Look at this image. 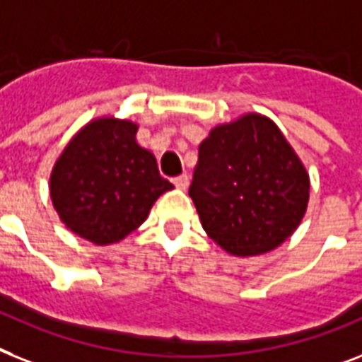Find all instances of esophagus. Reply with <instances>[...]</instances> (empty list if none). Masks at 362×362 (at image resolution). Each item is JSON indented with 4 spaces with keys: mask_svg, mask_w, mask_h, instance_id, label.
Listing matches in <instances>:
<instances>
[{
    "mask_svg": "<svg viewBox=\"0 0 362 362\" xmlns=\"http://www.w3.org/2000/svg\"><path fill=\"white\" fill-rule=\"evenodd\" d=\"M173 184H175L178 189H187V186H189V176L187 175L175 176V178H173Z\"/></svg>",
    "mask_w": 362,
    "mask_h": 362,
    "instance_id": "obj_1",
    "label": "esophagus"
}]
</instances>
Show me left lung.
Instances as JSON below:
<instances>
[{
	"mask_svg": "<svg viewBox=\"0 0 362 362\" xmlns=\"http://www.w3.org/2000/svg\"><path fill=\"white\" fill-rule=\"evenodd\" d=\"M310 180L303 161L260 113L216 126L199 146L189 197L208 236L234 257L277 249L299 227Z\"/></svg>",
	"mask_w": 362,
	"mask_h": 362,
	"instance_id": "obj_1",
	"label": "left lung"
}]
</instances>
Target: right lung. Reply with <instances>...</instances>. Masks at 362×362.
Here are the masks:
<instances>
[{
	"label": "right lung",
	"instance_id": "1",
	"mask_svg": "<svg viewBox=\"0 0 362 362\" xmlns=\"http://www.w3.org/2000/svg\"><path fill=\"white\" fill-rule=\"evenodd\" d=\"M135 134L132 120H90L69 141L49 175L59 219L95 245L124 240L143 225L158 197L173 189Z\"/></svg>",
	"mask_w": 362,
	"mask_h": 362
}]
</instances>
